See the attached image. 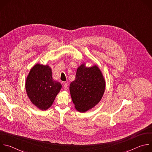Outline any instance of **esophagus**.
I'll return each instance as SVG.
<instances>
[{"label": "esophagus", "instance_id": "1", "mask_svg": "<svg viewBox=\"0 0 152 152\" xmlns=\"http://www.w3.org/2000/svg\"><path fill=\"white\" fill-rule=\"evenodd\" d=\"M63 85H64V90H67L68 89L67 83L66 82H64Z\"/></svg>", "mask_w": 152, "mask_h": 152}]
</instances>
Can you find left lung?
Segmentation results:
<instances>
[{
    "mask_svg": "<svg viewBox=\"0 0 152 152\" xmlns=\"http://www.w3.org/2000/svg\"><path fill=\"white\" fill-rule=\"evenodd\" d=\"M105 90V80L99 68L95 65L86 67L82 64L76 72V78L70 85V91L76 109L85 113L101 100Z\"/></svg>",
    "mask_w": 152,
    "mask_h": 152,
    "instance_id": "obj_1",
    "label": "left lung"
}]
</instances>
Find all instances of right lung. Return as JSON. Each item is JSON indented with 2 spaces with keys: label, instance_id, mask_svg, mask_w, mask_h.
Masks as SVG:
<instances>
[{
  "label": "right lung",
  "instance_id": "add662e5",
  "mask_svg": "<svg viewBox=\"0 0 152 152\" xmlns=\"http://www.w3.org/2000/svg\"><path fill=\"white\" fill-rule=\"evenodd\" d=\"M51 68L37 64L31 69L26 80V91L31 102L39 110H46L61 89V84L52 78Z\"/></svg>",
  "mask_w": 152,
  "mask_h": 152
}]
</instances>
